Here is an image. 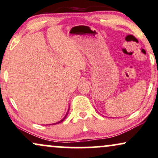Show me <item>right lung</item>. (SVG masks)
<instances>
[{
    "mask_svg": "<svg viewBox=\"0 0 158 158\" xmlns=\"http://www.w3.org/2000/svg\"><path fill=\"white\" fill-rule=\"evenodd\" d=\"M69 109H68V111H67V112H66V115H65V117L64 118H63L62 120H60V121H58V122H57V123H53V124H49V125H55V124H57V123H61V122H63L64 121V120L66 119V116H67V114H68V113H69Z\"/></svg>",
    "mask_w": 158,
    "mask_h": 158,
    "instance_id": "obj_1",
    "label": "right lung"
}]
</instances>
